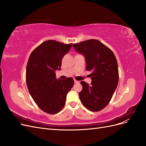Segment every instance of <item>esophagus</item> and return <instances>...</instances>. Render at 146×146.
<instances>
[{"instance_id":"obj_1","label":"esophagus","mask_w":146,"mask_h":146,"mask_svg":"<svg viewBox=\"0 0 146 146\" xmlns=\"http://www.w3.org/2000/svg\"><path fill=\"white\" fill-rule=\"evenodd\" d=\"M74 82L76 83H80V81H77L76 80H74Z\"/></svg>"}]
</instances>
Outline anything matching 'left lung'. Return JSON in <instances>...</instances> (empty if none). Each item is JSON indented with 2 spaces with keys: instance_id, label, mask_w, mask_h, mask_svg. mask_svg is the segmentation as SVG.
Segmentation results:
<instances>
[{
  "instance_id": "left-lung-1",
  "label": "left lung",
  "mask_w": 146,
  "mask_h": 146,
  "mask_svg": "<svg viewBox=\"0 0 146 146\" xmlns=\"http://www.w3.org/2000/svg\"><path fill=\"white\" fill-rule=\"evenodd\" d=\"M78 53L86 60V70L90 71L91 83L82 81L83 88L79 92L82 104L91 111H99L111 100L118 82V65L111 49L96 39L74 44Z\"/></svg>"
}]
</instances>
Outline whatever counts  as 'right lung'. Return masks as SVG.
I'll list each match as a JSON object with an SVG mask.
<instances>
[{
	"label": "right lung",
	"mask_w": 146,
	"mask_h": 146,
	"mask_svg": "<svg viewBox=\"0 0 146 146\" xmlns=\"http://www.w3.org/2000/svg\"><path fill=\"white\" fill-rule=\"evenodd\" d=\"M72 44L55 40L44 41L33 50L26 68V83L32 98L39 108L54 114L63 109L66 96L74 85L71 77L65 80L56 78L63 56Z\"/></svg>",
	"instance_id": "obj_1"
}]
</instances>
